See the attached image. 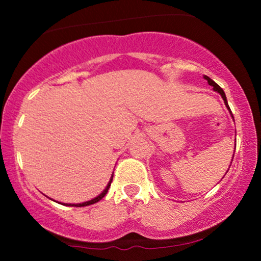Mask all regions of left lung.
Wrapping results in <instances>:
<instances>
[{"mask_svg": "<svg viewBox=\"0 0 261 261\" xmlns=\"http://www.w3.org/2000/svg\"><path fill=\"white\" fill-rule=\"evenodd\" d=\"M203 79H205L206 81H207L210 86H212V87H214V91H215V92L220 93V94H221V97H222V99H223V101H224V106H226L227 109H228V112H229V114H230V116H232V119H233V114H232V112H230V109H229V106H228V103H227V98H226V94H224L223 89L221 88V87L218 86L217 83L215 82V81H212L211 79H210L208 76H203ZM233 120H234V119H233ZM233 157H234V154H233ZM232 161H233V158H232Z\"/></svg>", "mask_w": 261, "mask_h": 261, "instance_id": "8db88e82", "label": "left lung"}]
</instances>
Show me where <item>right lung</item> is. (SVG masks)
I'll list each match as a JSON object with an SVG mask.
<instances>
[{
  "instance_id": "right-lung-1",
  "label": "right lung",
  "mask_w": 261,
  "mask_h": 261,
  "mask_svg": "<svg viewBox=\"0 0 261 261\" xmlns=\"http://www.w3.org/2000/svg\"><path fill=\"white\" fill-rule=\"evenodd\" d=\"M112 181H113V174H112V178H110V180H109V182H108V185L106 187V189H104V190L101 191L99 195L95 196L94 199L89 200V201H86V202H82V203H62V205H65V206H76V207H82V206H88V205H92V203L98 202V201H99V200H101L104 196L107 195V193H108V190H109ZM59 203H61V202H59Z\"/></svg>"
}]
</instances>
